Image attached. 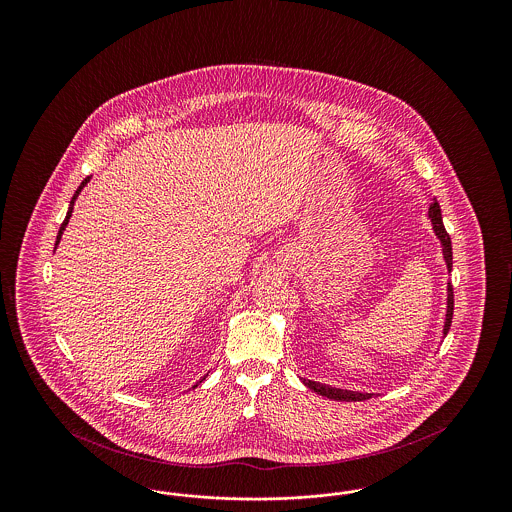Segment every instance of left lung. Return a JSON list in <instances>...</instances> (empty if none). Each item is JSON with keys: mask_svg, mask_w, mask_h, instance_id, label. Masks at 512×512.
<instances>
[{"mask_svg": "<svg viewBox=\"0 0 512 512\" xmlns=\"http://www.w3.org/2000/svg\"><path fill=\"white\" fill-rule=\"evenodd\" d=\"M428 219L432 222L434 234L438 236L439 244H441V253H443L447 270H451V267H453L451 238H449V234L445 232V226H443V220H441V209H439V203L436 199L430 203ZM451 320H453V286L447 284V311H445V322H443V336H447V332H449V328H451ZM301 382H303L309 390L317 391L318 395L328 397V399H334V401H365V399H370V397L374 395V393H363V391L332 388V386H326V384H320V382H313V380H307V378H301Z\"/></svg>", "mask_w": 512, "mask_h": 512, "instance_id": "1", "label": "left lung"}]
</instances>
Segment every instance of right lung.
Segmentation results:
<instances>
[{"label":"right lung","mask_w":512,"mask_h":512,"mask_svg":"<svg viewBox=\"0 0 512 512\" xmlns=\"http://www.w3.org/2000/svg\"><path fill=\"white\" fill-rule=\"evenodd\" d=\"M88 182H90V176H88V178H84V180H82V184L78 186V190L74 192L73 199H71V205H69V211H67V217H65L63 224H61V228H59V234H57V242H55V245H59V242H61V236H63V232H65V228H67V224H69V219H71V215H73L74 201H76V197H78V194L82 192V188H84ZM201 380H205V376H203ZM201 380H199V382H201ZM199 382H197V384H199ZM197 384H195L194 388H197Z\"/></svg>","instance_id":"right-lung-1"}]
</instances>
